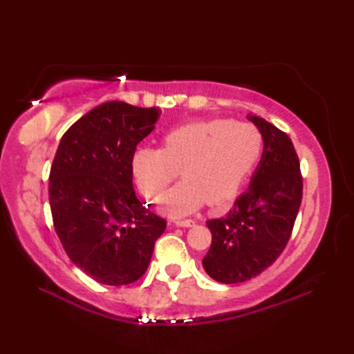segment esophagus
<instances>
[{"instance_id": "esophagus-1", "label": "esophagus", "mask_w": 354, "mask_h": 354, "mask_svg": "<svg viewBox=\"0 0 354 354\" xmlns=\"http://www.w3.org/2000/svg\"><path fill=\"white\" fill-rule=\"evenodd\" d=\"M176 225H178V227H193V225H194V221L193 219H179V221H176L175 222Z\"/></svg>"}]
</instances>
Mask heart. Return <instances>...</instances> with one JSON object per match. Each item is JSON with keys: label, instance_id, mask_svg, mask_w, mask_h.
<instances>
[{"label": "heart", "instance_id": "obj_1", "mask_svg": "<svg viewBox=\"0 0 354 354\" xmlns=\"http://www.w3.org/2000/svg\"><path fill=\"white\" fill-rule=\"evenodd\" d=\"M265 140L257 127L214 118L176 126L162 137L161 149L138 147L131 160L133 181L147 198H158L181 169L184 181L160 201L171 216L202 205L223 207L234 201L261 160Z\"/></svg>", "mask_w": 354, "mask_h": 354}]
</instances>
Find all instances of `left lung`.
Wrapping results in <instances>:
<instances>
[{"instance_id": "1", "label": "left lung", "mask_w": 354, "mask_h": 354, "mask_svg": "<svg viewBox=\"0 0 354 354\" xmlns=\"http://www.w3.org/2000/svg\"><path fill=\"white\" fill-rule=\"evenodd\" d=\"M250 120L265 140L260 165L230 213L207 222L213 239L202 265L225 284L251 280L280 257L303 199V175L289 135L260 117Z\"/></svg>"}]
</instances>
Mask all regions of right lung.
Returning <instances> with one entry per match:
<instances>
[{
    "mask_svg": "<svg viewBox=\"0 0 354 354\" xmlns=\"http://www.w3.org/2000/svg\"><path fill=\"white\" fill-rule=\"evenodd\" d=\"M158 108L106 102L64 133L50 170L53 225L71 261L109 286L145 275L165 219L142 207L131 160L152 132Z\"/></svg>",
    "mask_w": 354,
    "mask_h": 354,
    "instance_id": "right-lung-1",
    "label": "right lung"
}]
</instances>
